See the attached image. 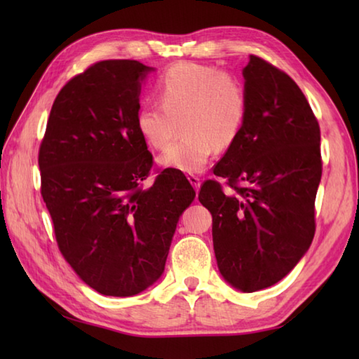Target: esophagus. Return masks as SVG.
I'll return each mask as SVG.
<instances>
[{
	"label": "esophagus",
	"mask_w": 359,
	"mask_h": 359,
	"mask_svg": "<svg viewBox=\"0 0 359 359\" xmlns=\"http://www.w3.org/2000/svg\"><path fill=\"white\" fill-rule=\"evenodd\" d=\"M188 180L191 182V185L194 187L196 191H199V188H201V177H199V175L189 174V175H188Z\"/></svg>",
	"instance_id": "34e87169"
}]
</instances>
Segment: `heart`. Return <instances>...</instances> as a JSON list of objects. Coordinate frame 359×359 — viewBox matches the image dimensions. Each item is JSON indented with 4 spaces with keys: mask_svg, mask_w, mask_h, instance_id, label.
<instances>
[{
    "mask_svg": "<svg viewBox=\"0 0 359 359\" xmlns=\"http://www.w3.org/2000/svg\"><path fill=\"white\" fill-rule=\"evenodd\" d=\"M160 103H147L137 112V129L152 148L177 144L160 162L184 172H199L215 149L225 151L239 139L248 114V93L234 74L215 66L184 62L171 66L157 81Z\"/></svg>",
    "mask_w": 359,
    "mask_h": 359,
    "instance_id": "obj_1",
    "label": "heart"
}]
</instances>
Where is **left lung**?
Returning <instances> with one entry per match:
<instances>
[{
    "label": "left lung",
    "mask_w": 359,
    "mask_h": 359,
    "mask_svg": "<svg viewBox=\"0 0 359 359\" xmlns=\"http://www.w3.org/2000/svg\"><path fill=\"white\" fill-rule=\"evenodd\" d=\"M248 114L239 139L203 182L199 201L212 216V247L225 280L242 292L276 284L313 241L323 175L321 131L294 80L264 58L243 69Z\"/></svg>",
    "instance_id": "obj_1"
}]
</instances>
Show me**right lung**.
<instances>
[{"mask_svg": "<svg viewBox=\"0 0 359 359\" xmlns=\"http://www.w3.org/2000/svg\"><path fill=\"white\" fill-rule=\"evenodd\" d=\"M149 71L135 60H103L75 75L52 104L38 151L57 245L81 280L106 296L154 284L196 196L174 168L143 188L154 162L137 112Z\"/></svg>", "mask_w": 359, "mask_h": 359, "instance_id": "right-lung-1", "label": "right lung"}]
</instances>
